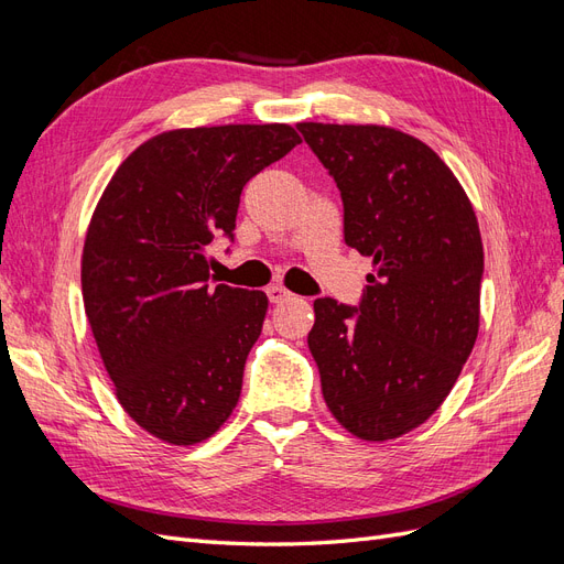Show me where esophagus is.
<instances>
[{
    "instance_id": "34e87169",
    "label": "esophagus",
    "mask_w": 564,
    "mask_h": 564,
    "mask_svg": "<svg viewBox=\"0 0 564 564\" xmlns=\"http://www.w3.org/2000/svg\"><path fill=\"white\" fill-rule=\"evenodd\" d=\"M265 294H268L270 303H282V301H286L289 296H292V292H286V289H284V286H280V284H272V286H268V289H265Z\"/></svg>"
}]
</instances>
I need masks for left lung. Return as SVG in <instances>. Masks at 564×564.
Instances as JSON below:
<instances>
[{"label":"left lung","mask_w":564,"mask_h":564,"mask_svg":"<svg viewBox=\"0 0 564 564\" xmlns=\"http://www.w3.org/2000/svg\"><path fill=\"white\" fill-rule=\"evenodd\" d=\"M344 199L346 245L371 259L360 311L317 299L308 348L334 419L402 437L447 400L480 329L485 251L473 204L433 148L383 124H296Z\"/></svg>","instance_id":"8db88e82"}]
</instances>
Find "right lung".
I'll use <instances>...</instances> for the list:
<instances>
[{
	"instance_id": "obj_1",
	"label": "right lung",
	"mask_w": 564,
	"mask_h": 564,
	"mask_svg": "<svg viewBox=\"0 0 564 564\" xmlns=\"http://www.w3.org/2000/svg\"><path fill=\"white\" fill-rule=\"evenodd\" d=\"M299 143L289 124L162 131L117 166L96 204L84 311L117 402L166 445L209 440L240 400L268 296L214 286L207 247L232 237L247 181Z\"/></svg>"
}]
</instances>
